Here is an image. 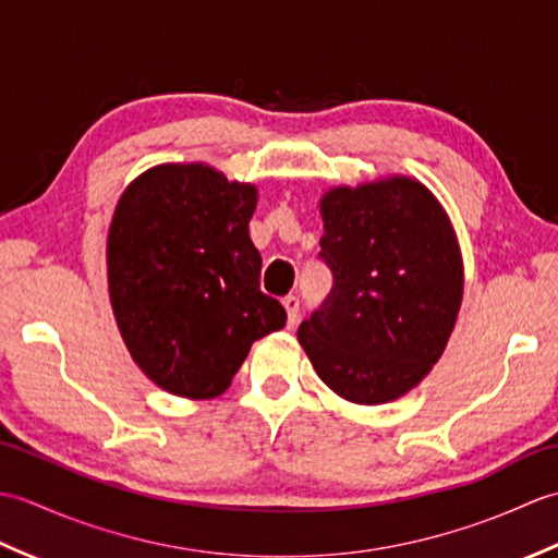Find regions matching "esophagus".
<instances>
[{
  "mask_svg": "<svg viewBox=\"0 0 558 558\" xmlns=\"http://www.w3.org/2000/svg\"><path fill=\"white\" fill-rule=\"evenodd\" d=\"M282 306H286V312H288V326L290 328L298 326V322H300V300L298 298H286V300H282Z\"/></svg>",
  "mask_w": 558,
  "mask_h": 558,
  "instance_id": "esophagus-1",
  "label": "esophagus"
}]
</instances>
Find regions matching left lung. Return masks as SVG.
I'll return each mask as SVG.
<instances>
[{
	"label": "left lung",
	"instance_id": "left-lung-1",
	"mask_svg": "<svg viewBox=\"0 0 558 558\" xmlns=\"http://www.w3.org/2000/svg\"><path fill=\"white\" fill-rule=\"evenodd\" d=\"M333 290L298 338L318 378L357 405H384L441 357L462 304L453 225L420 180L390 174L318 201Z\"/></svg>",
	"mask_w": 558,
	"mask_h": 558
}]
</instances>
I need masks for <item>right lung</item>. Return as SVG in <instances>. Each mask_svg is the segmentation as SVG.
Wrapping results in <instances>:
<instances>
[{"label": "right lung", "mask_w": 558, "mask_h": 558, "mask_svg": "<svg viewBox=\"0 0 558 558\" xmlns=\"http://www.w3.org/2000/svg\"><path fill=\"white\" fill-rule=\"evenodd\" d=\"M256 201L254 184L206 162L156 165L117 201L105 248L114 322L138 369L172 396L225 393L254 342L288 322L258 286Z\"/></svg>", "instance_id": "obj_1"}]
</instances>
